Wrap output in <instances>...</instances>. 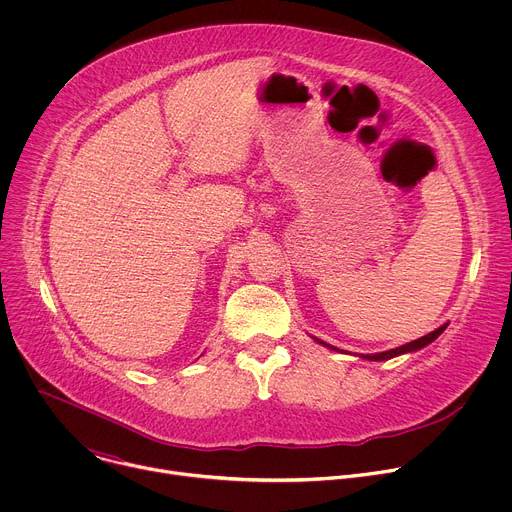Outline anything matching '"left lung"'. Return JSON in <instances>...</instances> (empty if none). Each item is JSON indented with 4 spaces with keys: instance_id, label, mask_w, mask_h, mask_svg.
<instances>
[{
    "instance_id": "left-lung-1",
    "label": "left lung",
    "mask_w": 512,
    "mask_h": 512,
    "mask_svg": "<svg viewBox=\"0 0 512 512\" xmlns=\"http://www.w3.org/2000/svg\"><path fill=\"white\" fill-rule=\"evenodd\" d=\"M446 328H448V324H444V326H440L437 330L429 332L427 336H421V338H417V340H413V342H407V344H403V346H397V348H393V350H385V352H377V354H356V356H360V358H364V360H389V358H395V356L405 354V352H415V350H419V348H423V346L431 344V342H433L437 336H440ZM314 340H316V342H320V344H324L326 348L338 350L336 346L326 344V342H324V340H320V338H314ZM338 352H342V350H338Z\"/></svg>"
}]
</instances>
